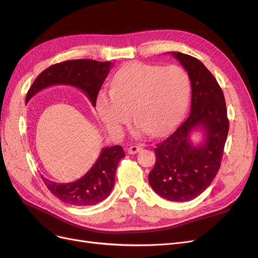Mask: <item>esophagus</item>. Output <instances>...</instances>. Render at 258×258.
I'll use <instances>...</instances> for the list:
<instances>
[{
	"label": "esophagus",
	"instance_id": "1",
	"mask_svg": "<svg viewBox=\"0 0 258 258\" xmlns=\"http://www.w3.org/2000/svg\"><path fill=\"white\" fill-rule=\"evenodd\" d=\"M141 150H142V147H141V146H138V145H132V146L128 147L127 152H128V154L134 155V154H137L138 152H140V151H141Z\"/></svg>",
	"mask_w": 258,
	"mask_h": 258
}]
</instances>
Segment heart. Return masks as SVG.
<instances>
[{
	"mask_svg": "<svg viewBox=\"0 0 258 258\" xmlns=\"http://www.w3.org/2000/svg\"><path fill=\"white\" fill-rule=\"evenodd\" d=\"M189 92V76L183 68L131 62L115 74L112 90L99 93L96 107L112 134H120L132 110L138 134L162 135L182 117Z\"/></svg>",
	"mask_w": 258,
	"mask_h": 258,
	"instance_id": "heart-1",
	"label": "heart"
}]
</instances>
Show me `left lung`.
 <instances>
[{
	"instance_id": "obj_1",
	"label": "left lung",
	"mask_w": 258,
	"mask_h": 258,
	"mask_svg": "<svg viewBox=\"0 0 258 258\" xmlns=\"http://www.w3.org/2000/svg\"><path fill=\"white\" fill-rule=\"evenodd\" d=\"M189 76V115L168 138L156 145V162L148 182L156 194L170 201L192 200L212 183L221 167L229 120L222 88L201 61L172 52ZM204 131V141H190L194 130Z\"/></svg>"
}]
</instances>
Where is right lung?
Listing matches in <instances>:
<instances>
[{
    "instance_id": "right-lung-1",
    "label": "right lung",
    "mask_w": 258,
    "mask_h": 258,
    "mask_svg": "<svg viewBox=\"0 0 258 258\" xmlns=\"http://www.w3.org/2000/svg\"><path fill=\"white\" fill-rule=\"evenodd\" d=\"M114 63L89 59L69 60L50 66L36 77L27 93L26 103L35 93L52 85H71L81 89L93 106L101 86ZM124 157L120 145L105 147L91 169L83 177L71 183H57L42 175L49 191L64 204L75 207H88L103 201L111 194L116 168Z\"/></svg>"
}]
</instances>
